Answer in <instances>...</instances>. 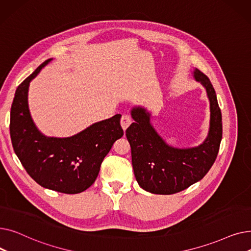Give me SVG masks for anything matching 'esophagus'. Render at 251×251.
Instances as JSON below:
<instances>
[{"mask_svg":"<svg viewBox=\"0 0 251 251\" xmlns=\"http://www.w3.org/2000/svg\"><path fill=\"white\" fill-rule=\"evenodd\" d=\"M131 122H132V119H131L130 115L128 114H124L121 118V126L124 130H126L128 128V126L131 124Z\"/></svg>","mask_w":251,"mask_h":251,"instance_id":"1","label":"esophagus"}]
</instances>
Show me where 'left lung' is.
<instances>
[{
    "label": "left lung",
    "instance_id": "1",
    "mask_svg": "<svg viewBox=\"0 0 251 251\" xmlns=\"http://www.w3.org/2000/svg\"><path fill=\"white\" fill-rule=\"evenodd\" d=\"M209 100V129L199 147L177 149L169 146L151 124V114L142 107L131 110L134 122L126 130L131 147L135 178L139 186L153 194H174L201 180L215 163L222 140V114L216 91L208 77L194 69Z\"/></svg>",
    "mask_w": 251,
    "mask_h": 251
}]
</instances>
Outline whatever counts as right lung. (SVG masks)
<instances>
[{
	"label": "right lung",
	"mask_w": 251,
	"mask_h": 251,
	"mask_svg": "<svg viewBox=\"0 0 251 251\" xmlns=\"http://www.w3.org/2000/svg\"><path fill=\"white\" fill-rule=\"evenodd\" d=\"M51 60L39 65L17 87L11 107L10 136L19 161L37 184L76 194L95 183L104 156L123 136L121 115L92 124L71 137L44 135L32 121L27 97L30 81Z\"/></svg>",
	"instance_id": "obj_1"
}]
</instances>
